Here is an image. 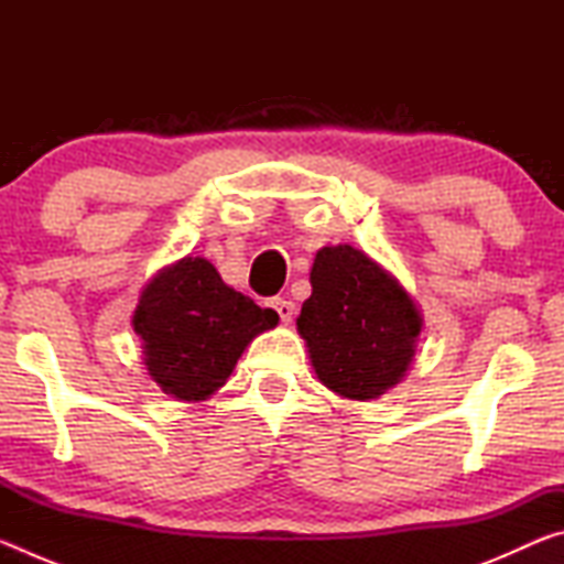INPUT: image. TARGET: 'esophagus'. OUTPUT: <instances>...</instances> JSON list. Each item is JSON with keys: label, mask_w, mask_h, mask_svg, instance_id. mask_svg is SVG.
Wrapping results in <instances>:
<instances>
[{"label": "esophagus", "mask_w": 564, "mask_h": 564, "mask_svg": "<svg viewBox=\"0 0 564 564\" xmlns=\"http://www.w3.org/2000/svg\"><path fill=\"white\" fill-rule=\"evenodd\" d=\"M273 308L279 313L283 323H291L295 316V303L293 301H285V299H273Z\"/></svg>", "instance_id": "obj_1"}]
</instances>
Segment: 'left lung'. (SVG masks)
Masks as SVG:
<instances>
[{"instance_id": "obj_1", "label": "left lung", "mask_w": 564, "mask_h": 564, "mask_svg": "<svg viewBox=\"0 0 564 564\" xmlns=\"http://www.w3.org/2000/svg\"><path fill=\"white\" fill-rule=\"evenodd\" d=\"M299 333L323 386L348 400H376L408 376L423 313L403 283L366 251L323 246L311 269Z\"/></svg>"}]
</instances>
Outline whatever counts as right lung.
Masks as SVG:
<instances>
[{
    "instance_id": "1",
    "label": "right lung",
    "mask_w": 564,
    "mask_h": 564,
    "mask_svg": "<svg viewBox=\"0 0 564 564\" xmlns=\"http://www.w3.org/2000/svg\"><path fill=\"white\" fill-rule=\"evenodd\" d=\"M131 326L149 378L166 395L198 403L226 386L248 343L279 326V313L226 285L212 261L184 256L141 289Z\"/></svg>"
}]
</instances>
